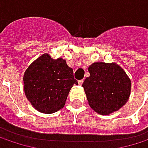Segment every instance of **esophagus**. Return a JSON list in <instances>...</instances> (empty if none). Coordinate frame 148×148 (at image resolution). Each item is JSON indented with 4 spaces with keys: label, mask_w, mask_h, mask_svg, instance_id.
<instances>
[{
    "label": "esophagus",
    "mask_w": 148,
    "mask_h": 148,
    "mask_svg": "<svg viewBox=\"0 0 148 148\" xmlns=\"http://www.w3.org/2000/svg\"><path fill=\"white\" fill-rule=\"evenodd\" d=\"M83 82H84V80H83V79H79V80L78 81V83H79V86H81V85L83 84Z\"/></svg>",
    "instance_id": "obj_1"
}]
</instances>
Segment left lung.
<instances>
[{
    "mask_svg": "<svg viewBox=\"0 0 148 148\" xmlns=\"http://www.w3.org/2000/svg\"><path fill=\"white\" fill-rule=\"evenodd\" d=\"M90 76L82 86L91 108L100 115H109L127 103L131 81L116 63L94 62L88 68Z\"/></svg>",
    "mask_w": 148,
    "mask_h": 148,
    "instance_id": "obj_1",
    "label": "left lung"
}]
</instances>
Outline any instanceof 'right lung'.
Segmentation results:
<instances>
[{
  "instance_id": "obj_1",
  "label": "right lung",
  "mask_w": 148,
  "mask_h": 148,
  "mask_svg": "<svg viewBox=\"0 0 148 148\" xmlns=\"http://www.w3.org/2000/svg\"><path fill=\"white\" fill-rule=\"evenodd\" d=\"M23 80L27 99L37 110L45 114L63 108L70 89L78 85L66 61L61 57L55 60L47 53L27 68Z\"/></svg>"
}]
</instances>
